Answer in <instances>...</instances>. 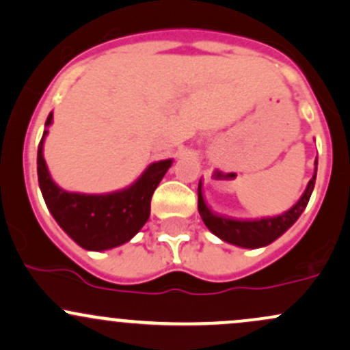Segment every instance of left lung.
<instances>
[{
	"label": "left lung",
	"instance_id": "left-lung-1",
	"mask_svg": "<svg viewBox=\"0 0 350 350\" xmlns=\"http://www.w3.org/2000/svg\"><path fill=\"white\" fill-rule=\"evenodd\" d=\"M317 176V161H316V171H314L312 179L307 183V187L304 194L301 196L295 204L291 207L286 213L279 214L274 217H260V219H234L219 216V214L213 213L207 207L202 198L201 183L198 186V209L201 214V219L204 221L206 228L209 229L214 236L222 239L224 243L234 244L237 247L245 249H257L264 247L274 243L278 237H281L291 226L297 221L299 216L304 213L307 202H309L310 194L314 191V184H316Z\"/></svg>",
	"mask_w": 350,
	"mask_h": 350
}]
</instances>
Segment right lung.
I'll return each instance as SVG.
<instances>
[{
    "label": "right lung",
    "instance_id": "obj_1",
    "mask_svg": "<svg viewBox=\"0 0 350 350\" xmlns=\"http://www.w3.org/2000/svg\"><path fill=\"white\" fill-rule=\"evenodd\" d=\"M46 129L38 146V181L44 202L59 228L86 251H107L131 241L151 214V198L172 159L149 164L146 171L124 189L106 194L69 193L53 181L43 156Z\"/></svg>",
    "mask_w": 350,
    "mask_h": 350
}]
</instances>
